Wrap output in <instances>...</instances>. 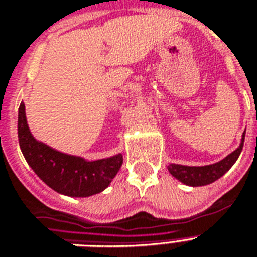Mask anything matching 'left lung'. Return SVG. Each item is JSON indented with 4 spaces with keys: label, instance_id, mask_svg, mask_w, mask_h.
Segmentation results:
<instances>
[{
    "label": "left lung",
    "instance_id": "8db88e82",
    "mask_svg": "<svg viewBox=\"0 0 257 257\" xmlns=\"http://www.w3.org/2000/svg\"><path fill=\"white\" fill-rule=\"evenodd\" d=\"M245 131L242 136V142L236 150L228 154L226 158L222 161L217 162L214 165L208 166H183L175 165V163H170L169 171L174 178H176L179 182L184 183L191 187H201V185H208L210 183L218 180L221 176H223L228 170L231 169L239 155L242 153L243 144H244Z\"/></svg>",
    "mask_w": 257,
    "mask_h": 257
}]
</instances>
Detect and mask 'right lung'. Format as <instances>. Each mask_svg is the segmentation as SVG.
<instances>
[{
    "instance_id": "right-lung-1",
    "label": "right lung",
    "mask_w": 257,
    "mask_h": 257,
    "mask_svg": "<svg viewBox=\"0 0 257 257\" xmlns=\"http://www.w3.org/2000/svg\"><path fill=\"white\" fill-rule=\"evenodd\" d=\"M19 146L36 175L53 191L70 197H88L104 191L122 165V155L86 161L49 148L34 139L27 125L25 103L18 111Z\"/></svg>"
}]
</instances>
